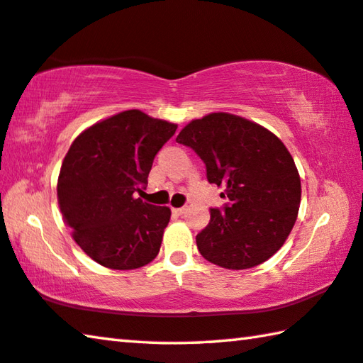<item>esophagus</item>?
Returning a JSON list of instances; mask_svg holds the SVG:
<instances>
[{"label": "esophagus", "instance_id": "1", "mask_svg": "<svg viewBox=\"0 0 363 363\" xmlns=\"http://www.w3.org/2000/svg\"><path fill=\"white\" fill-rule=\"evenodd\" d=\"M173 211H174L176 214H184V211H186V206H182V208H173Z\"/></svg>", "mask_w": 363, "mask_h": 363}]
</instances>
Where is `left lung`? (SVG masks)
<instances>
[{
    "mask_svg": "<svg viewBox=\"0 0 363 363\" xmlns=\"http://www.w3.org/2000/svg\"><path fill=\"white\" fill-rule=\"evenodd\" d=\"M206 164L211 184L224 187V211L211 208L210 224L196 235L206 261L242 270L259 266L284 247L296 223L301 177L285 144L243 116L214 112L177 134Z\"/></svg>",
    "mask_w": 363,
    "mask_h": 363,
    "instance_id": "1",
    "label": "left lung"
}]
</instances>
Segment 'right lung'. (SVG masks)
<instances>
[{
	"mask_svg": "<svg viewBox=\"0 0 363 363\" xmlns=\"http://www.w3.org/2000/svg\"><path fill=\"white\" fill-rule=\"evenodd\" d=\"M176 123L125 110L86 128L60 167L57 201L72 237L91 259L115 270L153 261L171 218L168 206L136 199Z\"/></svg>",
	"mask_w": 363,
	"mask_h": 363,
	"instance_id": "obj_1",
	"label": "right lung"
}]
</instances>
